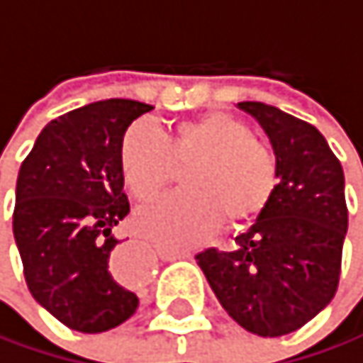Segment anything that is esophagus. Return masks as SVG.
Instances as JSON below:
<instances>
[{
    "instance_id": "esophagus-1",
    "label": "esophagus",
    "mask_w": 363,
    "mask_h": 363,
    "mask_svg": "<svg viewBox=\"0 0 363 363\" xmlns=\"http://www.w3.org/2000/svg\"><path fill=\"white\" fill-rule=\"evenodd\" d=\"M159 256L163 258V260H180V258H189V252H169V250H161L159 252ZM131 260H135V252L131 250V247H120V250H116V254L111 256V273L116 275V279H120V281H133V279H140V275H128L126 271H124V264L126 262H131Z\"/></svg>"
}]
</instances>
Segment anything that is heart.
I'll return each mask as SVG.
<instances>
[{
	"instance_id": "b5f03b06",
	"label": "heart",
	"mask_w": 363,
	"mask_h": 363,
	"mask_svg": "<svg viewBox=\"0 0 363 363\" xmlns=\"http://www.w3.org/2000/svg\"><path fill=\"white\" fill-rule=\"evenodd\" d=\"M185 167V191L146 206L135 223L165 247H187L213 232L252 223L277 187V161L256 142L239 118L208 111L176 122L163 135L148 124H133L120 144V167L140 200L161 196Z\"/></svg>"
}]
</instances>
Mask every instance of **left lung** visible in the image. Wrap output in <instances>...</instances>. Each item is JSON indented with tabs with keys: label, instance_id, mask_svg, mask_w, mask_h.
Listing matches in <instances>:
<instances>
[{
	"label": "left lung",
	"instance_id": "8db88e82",
	"mask_svg": "<svg viewBox=\"0 0 363 363\" xmlns=\"http://www.w3.org/2000/svg\"><path fill=\"white\" fill-rule=\"evenodd\" d=\"M269 135L277 187L232 252L196 256L221 308L243 329L277 338L333 299L349 228L345 172L316 126L273 105L243 101Z\"/></svg>",
	"mask_w": 363,
	"mask_h": 363
}]
</instances>
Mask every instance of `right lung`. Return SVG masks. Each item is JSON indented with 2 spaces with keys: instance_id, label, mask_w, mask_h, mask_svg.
Returning a JSON list of instances; mask_svg holds the SVG:
<instances>
[{
  "instance_id": "add662e5",
  "label": "right lung",
  "mask_w": 363,
  "mask_h": 363,
  "mask_svg": "<svg viewBox=\"0 0 363 363\" xmlns=\"http://www.w3.org/2000/svg\"><path fill=\"white\" fill-rule=\"evenodd\" d=\"M155 109L107 99L51 120L16 178L12 232L32 297L74 331L101 333L138 310L111 273L113 228L128 215L120 144Z\"/></svg>"
}]
</instances>
